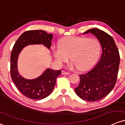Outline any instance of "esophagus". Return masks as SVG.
<instances>
[{
  "mask_svg": "<svg viewBox=\"0 0 125 125\" xmlns=\"http://www.w3.org/2000/svg\"><path fill=\"white\" fill-rule=\"evenodd\" d=\"M69 73H68V72L65 71H62V74L63 75H69Z\"/></svg>",
  "mask_w": 125,
  "mask_h": 125,
  "instance_id": "obj_1",
  "label": "esophagus"
}]
</instances>
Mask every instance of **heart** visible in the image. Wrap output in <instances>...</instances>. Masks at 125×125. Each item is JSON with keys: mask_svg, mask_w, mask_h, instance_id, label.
Returning a JSON list of instances; mask_svg holds the SVG:
<instances>
[{"mask_svg": "<svg viewBox=\"0 0 125 125\" xmlns=\"http://www.w3.org/2000/svg\"><path fill=\"white\" fill-rule=\"evenodd\" d=\"M101 52V44L98 39L85 37L70 36L62 39L59 45H53L52 52L59 66L69 60L70 66L81 71L92 68L98 60Z\"/></svg>", "mask_w": 125, "mask_h": 125, "instance_id": "b5f03b06", "label": "heart"}]
</instances>
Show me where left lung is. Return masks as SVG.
<instances>
[{"label":"left lung","instance_id":"obj_1","mask_svg":"<svg viewBox=\"0 0 125 125\" xmlns=\"http://www.w3.org/2000/svg\"><path fill=\"white\" fill-rule=\"evenodd\" d=\"M88 33L93 34L99 40L102 54L92 69L85 74L80 75V83L75 92L83 100L94 102L107 96L115 87L120 55L113 38L107 33L97 28L88 30L84 34Z\"/></svg>","mask_w":125,"mask_h":125}]
</instances>
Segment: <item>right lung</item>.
Listing matches in <instances>:
<instances>
[{
	"mask_svg": "<svg viewBox=\"0 0 125 125\" xmlns=\"http://www.w3.org/2000/svg\"><path fill=\"white\" fill-rule=\"evenodd\" d=\"M52 39V34L47 33L44 31H28L21 35L13 47L10 54V76L17 88L27 98L41 100L50 95L53 90L56 78L60 75L61 71L48 68L38 78L26 79L18 72V55L24 47L29 45L43 44L50 49Z\"/></svg>",
	"mask_w": 125,
	"mask_h": 125,
	"instance_id": "add662e5",
	"label": "right lung"
}]
</instances>
